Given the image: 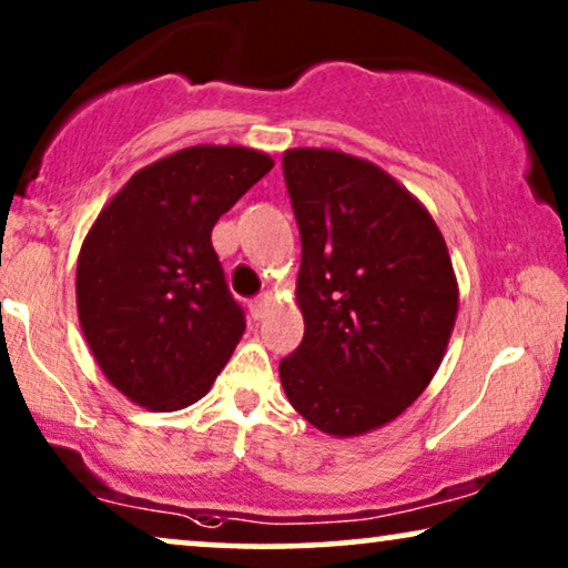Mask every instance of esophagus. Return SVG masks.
Listing matches in <instances>:
<instances>
[{"mask_svg":"<svg viewBox=\"0 0 568 568\" xmlns=\"http://www.w3.org/2000/svg\"><path fill=\"white\" fill-rule=\"evenodd\" d=\"M271 305H274V300H271V294H261V297H255V300L251 302V313H253L255 321H261V317H266Z\"/></svg>","mask_w":568,"mask_h":568,"instance_id":"obj_1","label":"esophagus"}]
</instances>
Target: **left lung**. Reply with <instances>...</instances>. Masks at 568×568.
I'll use <instances>...</instances> for the list:
<instances>
[{
  "label": "left lung",
  "instance_id": "left-lung-1",
  "mask_svg": "<svg viewBox=\"0 0 568 568\" xmlns=\"http://www.w3.org/2000/svg\"><path fill=\"white\" fill-rule=\"evenodd\" d=\"M300 224L305 336L278 364L294 410L331 437L398 418L445 359L457 278L437 222L375 162L336 150L284 152Z\"/></svg>",
  "mask_w": 568,
  "mask_h": 568
}]
</instances>
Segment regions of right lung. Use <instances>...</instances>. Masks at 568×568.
I'll return each instance as SVG.
<instances>
[{"mask_svg":"<svg viewBox=\"0 0 568 568\" xmlns=\"http://www.w3.org/2000/svg\"><path fill=\"white\" fill-rule=\"evenodd\" d=\"M274 160L196 144L129 178L77 258V315L98 367L146 410H181L220 375L245 333L212 230Z\"/></svg>","mask_w":568,"mask_h":568,"instance_id":"add662e5","label":"right lung"}]
</instances>
